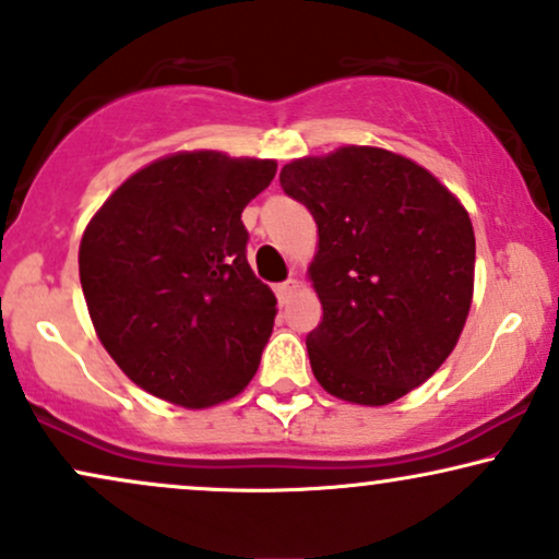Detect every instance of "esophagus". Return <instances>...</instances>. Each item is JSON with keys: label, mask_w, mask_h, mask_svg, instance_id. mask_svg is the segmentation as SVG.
<instances>
[{"label": "esophagus", "mask_w": 559, "mask_h": 559, "mask_svg": "<svg viewBox=\"0 0 559 559\" xmlns=\"http://www.w3.org/2000/svg\"><path fill=\"white\" fill-rule=\"evenodd\" d=\"M295 290H298V282H295V280L280 282V285H277V300L280 302H287Z\"/></svg>", "instance_id": "34e87169"}]
</instances>
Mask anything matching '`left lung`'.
Listing matches in <instances>:
<instances>
[{
  "label": "left lung",
  "mask_w": 559,
  "mask_h": 559,
  "mask_svg": "<svg viewBox=\"0 0 559 559\" xmlns=\"http://www.w3.org/2000/svg\"><path fill=\"white\" fill-rule=\"evenodd\" d=\"M280 186L319 225L316 381L344 402H396L445 362L469 316V215L436 176L378 147L293 160Z\"/></svg>",
  "instance_id": "1"
}]
</instances>
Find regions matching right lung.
I'll return each mask as SVG.
<instances>
[{
	"label": "right lung",
	"instance_id": "add662e5",
	"mask_svg": "<svg viewBox=\"0 0 559 559\" xmlns=\"http://www.w3.org/2000/svg\"><path fill=\"white\" fill-rule=\"evenodd\" d=\"M274 160L178 153L127 178L80 243V282L103 347L136 385L189 409L257 373L277 298L246 259L243 206Z\"/></svg>",
	"mask_w": 559,
	"mask_h": 559
}]
</instances>
